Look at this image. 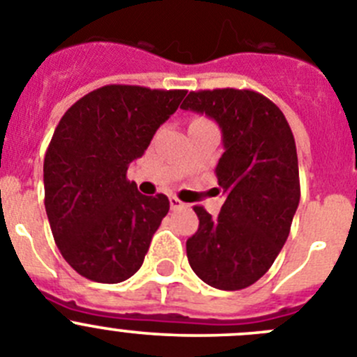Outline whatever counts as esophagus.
I'll return each mask as SVG.
<instances>
[{
  "instance_id": "1",
  "label": "esophagus",
  "mask_w": 357,
  "mask_h": 357,
  "mask_svg": "<svg viewBox=\"0 0 357 357\" xmlns=\"http://www.w3.org/2000/svg\"><path fill=\"white\" fill-rule=\"evenodd\" d=\"M171 208H172V210H179V208H185V202L179 201L176 195H172V197H171Z\"/></svg>"
}]
</instances>
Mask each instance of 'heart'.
Instances as JSON below:
<instances>
[{"label": "heart", "instance_id": "heart-1", "mask_svg": "<svg viewBox=\"0 0 357 357\" xmlns=\"http://www.w3.org/2000/svg\"><path fill=\"white\" fill-rule=\"evenodd\" d=\"M199 121H206V119H202V117H197V119H194V123H199Z\"/></svg>", "mask_w": 357, "mask_h": 357}]
</instances>
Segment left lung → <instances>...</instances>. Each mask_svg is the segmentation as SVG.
Listing matches in <instances>:
<instances>
[{
    "instance_id": "left-lung-1",
    "label": "left lung",
    "mask_w": 357,
    "mask_h": 357,
    "mask_svg": "<svg viewBox=\"0 0 357 357\" xmlns=\"http://www.w3.org/2000/svg\"><path fill=\"white\" fill-rule=\"evenodd\" d=\"M181 108L215 119L224 142L215 174L226 201L217 217L194 206L188 263L210 287L242 290L271 268L290 234L301 199L294 133L274 102L249 89L190 92Z\"/></svg>"
}]
</instances>
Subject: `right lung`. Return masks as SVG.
<instances>
[{
	"label": "right lung",
	"mask_w": 357,
	"mask_h": 357,
	"mask_svg": "<svg viewBox=\"0 0 357 357\" xmlns=\"http://www.w3.org/2000/svg\"><path fill=\"white\" fill-rule=\"evenodd\" d=\"M185 94L105 85L60 119L44 156V204L54 243L83 278L114 284L142 266L171 202L140 194L128 167Z\"/></svg>",
	"instance_id": "right-lung-1"
}]
</instances>
